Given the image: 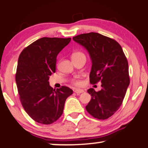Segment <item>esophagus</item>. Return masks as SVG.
Instances as JSON below:
<instances>
[{"mask_svg": "<svg viewBox=\"0 0 148 148\" xmlns=\"http://www.w3.org/2000/svg\"><path fill=\"white\" fill-rule=\"evenodd\" d=\"M74 92H75L76 94H80V93H83L84 90H83V89H75V90H74Z\"/></svg>", "mask_w": 148, "mask_h": 148, "instance_id": "34e87169", "label": "esophagus"}]
</instances>
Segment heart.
Instances as JSON below:
<instances>
[{"label":"heart","mask_w":148,"mask_h":148,"mask_svg":"<svg viewBox=\"0 0 148 148\" xmlns=\"http://www.w3.org/2000/svg\"><path fill=\"white\" fill-rule=\"evenodd\" d=\"M84 55V54L82 53V52H76L72 55V57H76V56H78V55ZM72 83L76 86H80V85H82V84H83V81H82L81 80H79V79H74L72 80Z\"/></svg>","instance_id":"1"}]
</instances>
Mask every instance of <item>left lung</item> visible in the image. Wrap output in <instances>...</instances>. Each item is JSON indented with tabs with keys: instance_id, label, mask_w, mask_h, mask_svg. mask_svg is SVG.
Listing matches in <instances>:
<instances>
[{
	"instance_id": "1",
	"label": "left lung",
	"mask_w": 148,
	"mask_h": 148,
	"mask_svg": "<svg viewBox=\"0 0 148 148\" xmlns=\"http://www.w3.org/2000/svg\"><path fill=\"white\" fill-rule=\"evenodd\" d=\"M89 52L92 66L90 83H102L100 91L87 90L91 96L86 106L88 113L95 118L106 119L122 104L130 84L128 63L121 46L113 39L98 33H83L73 37Z\"/></svg>"
}]
</instances>
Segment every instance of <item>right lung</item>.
Wrapping results in <instances>:
<instances>
[{
	"instance_id": "right-lung-1",
	"label": "right lung",
	"mask_w": 148,
	"mask_h": 148,
	"mask_svg": "<svg viewBox=\"0 0 148 148\" xmlns=\"http://www.w3.org/2000/svg\"><path fill=\"white\" fill-rule=\"evenodd\" d=\"M71 38L42 37L24 48L18 58L16 82L24 111L33 120L51 124L62 115L70 88L55 89L49 76L56 70L57 57Z\"/></svg>"
}]
</instances>
